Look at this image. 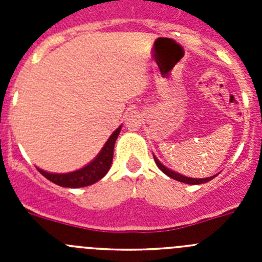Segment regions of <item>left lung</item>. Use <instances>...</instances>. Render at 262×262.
I'll use <instances>...</instances> for the list:
<instances>
[{"mask_svg": "<svg viewBox=\"0 0 262 262\" xmlns=\"http://www.w3.org/2000/svg\"><path fill=\"white\" fill-rule=\"evenodd\" d=\"M154 159H155V163H156V165L159 166V169H160V170H161V172L165 173L166 176H169V177L173 178V180H177V181H180V182H184V184H189V185L205 184V182L211 181L212 178L216 177V174L212 176V177H207V178H190V177H185V176L180 174V173H177V172H173V170H170V169L166 168L165 165H163V164L160 163L159 160H157L156 156H154Z\"/></svg>", "mask_w": 262, "mask_h": 262, "instance_id": "8db88e82", "label": "left lung"}]
</instances>
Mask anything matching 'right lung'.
I'll return each instance as SVG.
<instances>
[{
	"label": "right lung",
	"mask_w": 262,
	"mask_h": 262,
	"mask_svg": "<svg viewBox=\"0 0 262 262\" xmlns=\"http://www.w3.org/2000/svg\"><path fill=\"white\" fill-rule=\"evenodd\" d=\"M120 128H122V126L118 127L114 133L111 134V136L107 139V142L103 145L101 152L97 155L96 159L84 168L71 173H48L39 168L38 170L51 182L62 187H84L96 184L101 178L105 177L106 173L110 169L111 163H113V155H114L115 140L119 135Z\"/></svg>",
	"instance_id": "obj_1"
}]
</instances>
